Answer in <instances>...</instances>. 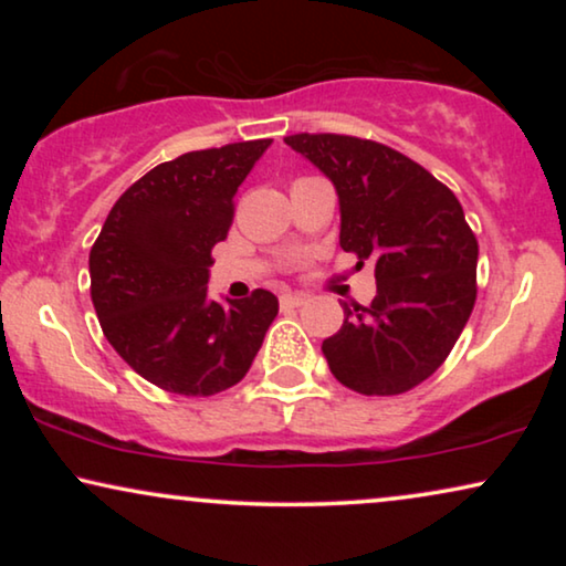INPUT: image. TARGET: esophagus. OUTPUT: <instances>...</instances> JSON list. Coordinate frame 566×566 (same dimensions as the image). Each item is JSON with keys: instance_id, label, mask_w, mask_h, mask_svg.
Listing matches in <instances>:
<instances>
[{"instance_id": "esophagus-1", "label": "esophagus", "mask_w": 566, "mask_h": 566, "mask_svg": "<svg viewBox=\"0 0 566 566\" xmlns=\"http://www.w3.org/2000/svg\"><path fill=\"white\" fill-rule=\"evenodd\" d=\"M306 304V298L304 296H296V293H283L281 296V306L283 308H298V306H304Z\"/></svg>"}]
</instances>
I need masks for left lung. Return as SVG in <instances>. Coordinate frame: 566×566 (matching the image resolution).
<instances>
[{"mask_svg": "<svg viewBox=\"0 0 566 566\" xmlns=\"http://www.w3.org/2000/svg\"><path fill=\"white\" fill-rule=\"evenodd\" d=\"M335 182L339 247L376 268L370 306L343 304L322 343L332 376L366 397H394L443 366L476 301L479 242L459 198L391 146L343 134L285 136Z\"/></svg>", "mask_w": 566, "mask_h": 566, "instance_id": "left-lung-1", "label": "left lung"}]
</instances>
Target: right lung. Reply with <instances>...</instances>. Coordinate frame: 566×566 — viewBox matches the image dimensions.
I'll list each match as a JSON object with an SVG mask.
<instances>
[{
  "label": "right lung",
  "instance_id": "add662e5",
  "mask_svg": "<svg viewBox=\"0 0 566 566\" xmlns=\"http://www.w3.org/2000/svg\"><path fill=\"white\" fill-rule=\"evenodd\" d=\"M270 138L188 151L136 180L90 250V293L115 353L146 381L213 397L242 381L277 298L265 289L208 298L211 250L234 221V192Z\"/></svg>",
  "mask_w": 566,
  "mask_h": 566
}]
</instances>
